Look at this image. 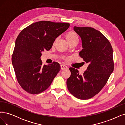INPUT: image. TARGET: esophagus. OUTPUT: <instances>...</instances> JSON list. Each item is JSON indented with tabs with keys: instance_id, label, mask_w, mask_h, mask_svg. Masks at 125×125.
Wrapping results in <instances>:
<instances>
[{
	"instance_id": "esophagus-1",
	"label": "esophagus",
	"mask_w": 125,
	"mask_h": 125,
	"mask_svg": "<svg viewBox=\"0 0 125 125\" xmlns=\"http://www.w3.org/2000/svg\"><path fill=\"white\" fill-rule=\"evenodd\" d=\"M60 68H61V69L62 70H63V69H66L68 68V67L67 66H66L65 65H60Z\"/></svg>"
}]
</instances>
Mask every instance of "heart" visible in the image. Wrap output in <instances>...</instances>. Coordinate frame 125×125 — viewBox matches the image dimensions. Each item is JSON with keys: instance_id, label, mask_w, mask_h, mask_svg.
Here are the masks:
<instances>
[{"instance_id": "obj_1", "label": "heart", "mask_w": 125, "mask_h": 125, "mask_svg": "<svg viewBox=\"0 0 125 125\" xmlns=\"http://www.w3.org/2000/svg\"><path fill=\"white\" fill-rule=\"evenodd\" d=\"M66 40L67 42H69L73 40H77L78 41V36L77 34L73 31H70L68 32L66 35Z\"/></svg>"}]
</instances>
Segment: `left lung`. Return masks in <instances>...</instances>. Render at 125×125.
<instances>
[{
    "mask_svg": "<svg viewBox=\"0 0 125 125\" xmlns=\"http://www.w3.org/2000/svg\"><path fill=\"white\" fill-rule=\"evenodd\" d=\"M80 36L82 50L79 56L89 66L82 75L73 68H70V77L67 79L69 91L81 100L92 98L105 85L114 70L113 48L103 34L91 27L74 26Z\"/></svg>",
    "mask_w": 125,
    "mask_h": 125,
    "instance_id": "obj_1",
    "label": "left lung"
}]
</instances>
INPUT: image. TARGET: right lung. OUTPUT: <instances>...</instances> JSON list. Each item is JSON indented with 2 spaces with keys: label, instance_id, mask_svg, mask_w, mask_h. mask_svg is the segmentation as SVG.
Masks as SVG:
<instances>
[{
  "label": "right lung",
  "instance_id": "right-lung-1",
  "mask_svg": "<svg viewBox=\"0 0 125 125\" xmlns=\"http://www.w3.org/2000/svg\"><path fill=\"white\" fill-rule=\"evenodd\" d=\"M68 23L42 21L29 25L19 33L15 42L12 62L18 82L32 94L46 90L60 70L53 62L42 65V52L49 51L55 39L69 27Z\"/></svg>",
  "mask_w": 125,
  "mask_h": 125
}]
</instances>
